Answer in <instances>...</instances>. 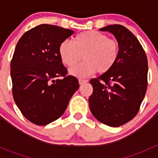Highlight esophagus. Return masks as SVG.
Returning <instances> with one entry per match:
<instances>
[{"instance_id":"obj_1","label":"esophagus","mask_w":158,"mask_h":158,"mask_svg":"<svg viewBox=\"0 0 158 158\" xmlns=\"http://www.w3.org/2000/svg\"><path fill=\"white\" fill-rule=\"evenodd\" d=\"M88 82V80H85V79H79V83L80 85H82V84L85 83V82Z\"/></svg>"}]
</instances>
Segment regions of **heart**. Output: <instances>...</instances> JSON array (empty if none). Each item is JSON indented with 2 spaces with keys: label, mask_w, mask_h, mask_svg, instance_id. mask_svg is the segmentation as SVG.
<instances>
[{
  "label": "heart",
  "mask_w": 158,
  "mask_h": 158,
  "mask_svg": "<svg viewBox=\"0 0 158 158\" xmlns=\"http://www.w3.org/2000/svg\"><path fill=\"white\" fill-rule=\"evenodd\" d=\"M58 51L61 62L66 66L76 64L82 55L84 61L72 67L69 73L76 77L85 78L96 72H109L118 58L119 44L101 32L89 30L76 35L73 43L63 41Z\"/></svg>",
  "instance_id": "b5f03b06"
}]
</instances>
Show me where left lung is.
<instances>
[{
	"mask_svg": "<svg viewBox=\"0 0 158 158\" xmlns=\"http://www.w3.org/2000/svg\"><path fill=\"white\" fill-rule=\"evenodd\" d=\"M112 33L119 44V56L107 73L92 79L89 98L94 117L108 126L119 127L138 112L148 86V60L136 36L125 27L109 25L99 29Z\"/></svg>",
	"mask_w": 158,
	"mask_h": 158,
	"instance_id": "8db88e82",
	"label": "left lung"
}]
</instances>
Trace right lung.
<instances>
[{"instance_id":"obj_1","label":"right lung","mask_w":158,"mask_h":158,"mask_svg":"<svg viewBox=\"0 0 158 158\" xmlns=\"http://www.w3.org/2000/svg\"><path fill=\"white\" fill-rule=\"evenodd\" d=\"M73 33L40 24L26 32L16 46L10 63L13 96L23 115L35 125H47L61 117L79 89L78 79L66 76L58 51Z\"/></svg>"}]
</instances>
